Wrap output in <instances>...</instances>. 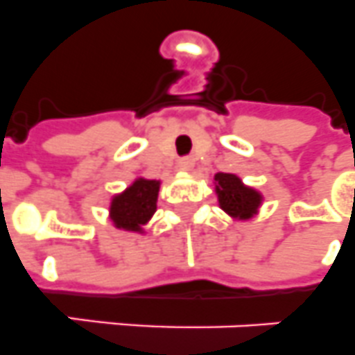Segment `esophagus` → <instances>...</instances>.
<instances>
[{
  "instance_id": "34e87169",
  "label": "esophagus",
  "mask_w": 355,
  "mask_h": 355,
  "mask_svg": "<svg viewBox=\"0 0 355 355\" xmlns=\"http://www.w3.org/2000/svg\"><path fill=\"white\" fill-rule=\"evenodd\" d=\"M193 166H195V159L193 157H184V159L178 160V168L182 171H191Z\"/></svg>"
}]
</instances>
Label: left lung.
<instances>
[{
    "instance_id": "1",
    "label": "left lung",
    "mask_w": 355,
    "mask_h": 355,
    "mask_svg": "<svg viewBox=\"0 0 355 355\" xmlns=\"http://www.w3.org/2000/svg\"><path fill=\"white\" fill-rule=\"evenodd\" d=\"M218 207L236 222L254 218L260 213L265 196L260 189L247 186L234 173H216L213 177Z\"/></svg>"
}]
</instances>
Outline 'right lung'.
<instances>
[{
  "label": "right lung",
  "mask_w": 355,
  "mask_h": 355,
  "mask_svg": "<svg viewBox=\"0 0 355 355\" xmlns=\"http://www.w3.org/2000/svg\"><path fill=\"white\" fill-rule=\"evenodd\" d=\"M160 184L162 180L137 177L121 193H115L108 204V216L113 227L128 233L146 234L144 225H148L157 213Z\"/></svg>",
  "instance_id": "right-lung-1"
}]
</instances>
